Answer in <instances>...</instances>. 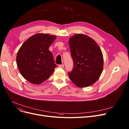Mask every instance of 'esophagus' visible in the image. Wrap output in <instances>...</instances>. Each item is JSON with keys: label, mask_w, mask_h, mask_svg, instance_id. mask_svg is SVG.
<instances>
[{"label": "esophagus", "mask_w": 129, "mask_h": 129, "mask_svg": "<svg viewBox=\"0 0 129 129\" xmlns=\"http://www.w3.org/2000/svg\"><path fill=\"white\" fill-rule=\"evenodd\" d=\"M59 67L60 68H63L64 67V65L63 64H59Z\"/></svg>", "instance_id": "1"}]
</instances>
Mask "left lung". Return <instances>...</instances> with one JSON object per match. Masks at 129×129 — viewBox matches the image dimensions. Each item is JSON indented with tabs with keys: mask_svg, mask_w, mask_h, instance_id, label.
Listing matches in <instances>:
<instances>
[{
	"mask_svg": "<svg viewBox=\"0 0 129 129\" xmlns=\"http://www.w3.org/2000/svg\"><path fill=\"white\" fill-rule=\"evenodd\" d=\"M74 68L68 73L71 81L77 86L85 87L98 81L103 72L104 58L96 43L85 35L78 34L69 41Z\"/></svg>",
	"mask_w": 129,
	"mask_h": 129,
	"instance_id": "left-lung-1",
	"label": "left lung"
}]
</instances>
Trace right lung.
Instances as JSON below:
<instances>
[{"instance_id": "add662e5", "label": "right lung", "mask_w": 129, "mask_h": 129, "mask_svg": "<svg viewBox=\"0 0 129 129\" xmlns=\"http://www.w3.org/2000/svg\"><path fill=\"white\" fill-rule=\"evenodd\" d=\"M56 36L37 34L22 44L16 55V64L22 76L33 84H41L50 77L56 65L50 46Z\"/></svg>"}]
</instances>
